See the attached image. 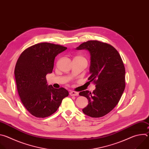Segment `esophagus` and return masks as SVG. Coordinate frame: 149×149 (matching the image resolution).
<instances>
[{
    "instance_id": "obj_1",
    "label": "esophagus",
    "mask_w": 149,
    "mask_h": 149,
    "mask_svg": "<svg viewBox=\"0 0 149 149\" xmlns=\"http://www.w3.org/2000/svg\"><path fill=\"white\" fill-rule=\"evenodd\" d=\"M70 94L71 96H78L79 95V93L76 91H71L70 93Z\"/></svg>"
}]
</instances>
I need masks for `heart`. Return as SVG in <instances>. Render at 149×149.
Listing matches in <instances>:
<instances>
[{
    "mask_svg": "<svg viewBox=\"0 0 149 149\" xmlns=\"http://www.w3.org/2000/svg\"><path fill=\"white\" fill-rule=\"evenodd\" d=\"M74 58H77V59H84L85 61H86V59H85L82 56H81V55H78V56H76Z\"/></svg>",
    "mask_w": 149,
    "mask_h": 149,
    "instance_id": "heart-1",
    "label": "heart"
}]
</instances>
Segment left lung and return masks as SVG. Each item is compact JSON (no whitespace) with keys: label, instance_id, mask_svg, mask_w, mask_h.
Segmentation results:
<instances>
[{"label":"left lung","instance_id":"left-lung-1","mask_svg":"<svg viewBox=\"0 0 149 149\" xmlns=\"http://www.w3.org/2000/svg\"><path fill=\"white\" fill-rule=\"evenodd\" d=\"M76 49L89 51L91 75L88 79L95 84L92 93L83 91L79 94L88 100L82 111L93 118L104 116L117 105L125 89V72L122 59L113 46L98 40L84 42Z\"/></svg>","mask_w":149,"mask_h":149}]
</instances>
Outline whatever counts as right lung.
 Returning <instances> with one entry per match:
<instances>
[{
	"label": "right lung",
	"instance_id": "right-lung-1",
	"mask_svg": "<svg viewBox=\"0 0 149 149\" xmlns=\"http://www.w3.org/2000/svg\"><path fill=\"white\" fill-rule=\"evenodd\" d=\"M67 47L44 42L22 52L15 68L17 90L26 109L33 116L45 118L54 114L62 100L68 96L64 88H54L46 79L52 73L55 56Z\"/></svg>",
	"mask_w": 149,
	"mask_h": 149
}]
</instances>
